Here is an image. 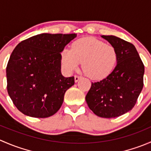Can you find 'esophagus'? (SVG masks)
<instances>
[{"label":"esophagus","mask_w":151,"mask_h":151,"mask_svg":"<svg viewBox=\"0 0 151 151\" xmlns=\"http://www.w3.org/2000/svg\"><path fill=\"white\" fill-rule=\"evenodd\" d=\"M81 76H79V75H75L74 76V81L77 83V82H78L79 80H80V79L81 78Z\"/></svg>","instance_id":"34e87169"}]
</instances>
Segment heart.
Masks as SVG:
<instances>
[{"label": "heart", "instance_id": "1", "mask_svg": "<svg viewBox=\"0 0 151 151\" xmlns=\"http://www.w3.org/2000/svg\"><path fill=\"white\" fill-rule=\"evenodd\" d=\"M60 56V64L66 72L77 70L83 62L85 74L96 80L107 77L118 61V52L113 45L93 37L75 41L71 44V50L63 49Z\"/></svg>", "mask_w": 151, "mask_h": 151}]
</instances>
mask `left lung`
Wrapping results in <instances>:
<instances>
[{
  "label": "left lung",
  "instance_id": "left-lung-1",
  "mask_svg": "<svg viewBox=\"0 0 151 151\" xmlns=\"http://www.w3.org/2000/svg\"><path fill=\"white\" fill-rule=\"evenodd\" d=\"M101 37L116 48L117 66L106 78L92 83L85 100L95 115L116 118L134 106L144 85L145 67L132 44L114 36Z\"/></svg>",
  "mask_w": 151,
  "mask_h": 151
}]
</instances>
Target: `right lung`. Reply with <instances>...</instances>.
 Listing matches in <instances>:
<instances>
[{
  "label": "right lung",
  "instance_id": "add662e5",
  "mask_svg": "<svg viewBox=\"0 0 151 151\" xmlns=\"http://www.w3.org/2000/svg\"><path fill=\"white\" fill-rule=\"evenodd\" d=\"M77 36L42 33L18 44L6 66L7 91L21 112L45 118L55 114L74 77L60 72V52Z\"/></svg>",
  "mask_w": 151,
  "mask_h": 151
}]
</instances>
